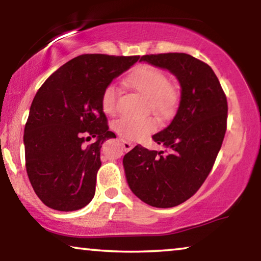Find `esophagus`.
Listing matches in <instances>:
<instances>
[{
  "label": "esophagus",
  "instance_id": "obj_1",
  "mask_svg": "<svg viewBox=\"0 0 261 261\" xmlns=\"http://www.w3.org/2000/svg\"><path fill=\"white\" fill-rule=\"evenodd\" d=\"M120 141H121V144H122L124 151H126V152L130 151V149L133 148V144H132V142L124 140V139H120Z\"/></svg>",
  "mask_w": 261,
  "mask_h": 261
}]
</instances>
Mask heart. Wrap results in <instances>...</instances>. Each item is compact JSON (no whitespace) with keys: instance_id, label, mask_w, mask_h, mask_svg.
<instances>
[{"instance_id":"heart-1","label":"heart","mask_w":261,"mask_h":261,"mask_svg":"<svg viewBox=\"0 0 261 261\" xmlns=\"http://www.w3.org/2000/svg\"><path fill=\"white\" fill-rule=\"evenodd\" d=\"M129 84L135 90L148 97L149 108L160 116H169L176 108L177 94L163 71L149 65L138 67L129 76ZM119 89L114 83L106 85L101 95L102 110L114 115L117 110ZM114 129L128 140H141L156 129L153 117H120L114 122Z\"/></svg>"}]
</instances>
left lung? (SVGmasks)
Instances as JSON below:
<instances>
[{
    "label": "left lung",
    "instance_id": "1",
    "mask_svg": "<svg viewBox=\"0 0 261 261\" xmlns=\"http://www.w3.org/2000/svg\"><path fill=\"white\" fill-rule=\"evenodd\" d=\"M140 60L177 77L180 102L172 122L152 137L167 153L135 146L123 156L124 172L142 202L171 208L194 196L212 171L227 129V97L212 67L190 55H146Z\"/></svg>",
    "mask_w": 261,
    "mask_h": 261
}]
</instances>
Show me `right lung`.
I'll return each instance as SVG.
<instances>
[{
    "instance_id": "obj_1",
    "label": "right lung",
    "mask_w": 261,
    "mask_h": 261,
    "mask_svg": "<svg viewBox=\"0 0 261 261\" xmlns=\"http://www.w3.org/2000/svg\"><path fill=\"white\" fill-rule=\"evenodd\" d=\"M140 57L82 55L39 89L24 126L26 170L40 201L59 212L89 204L95 195L103 141L112 138L101 107L106 85ZM95 137L87 146L85 141Z\"/></svg>"
}]
</instances>
